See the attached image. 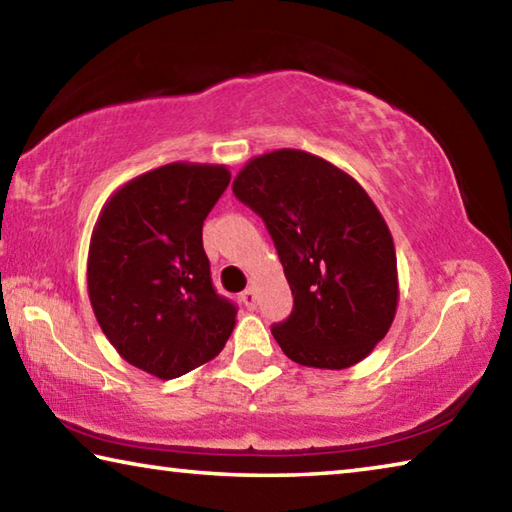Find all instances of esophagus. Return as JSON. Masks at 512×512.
<instances>
[{"label": "esophagus", "mask_w": 512, "mask_h": 512, "mask_svg": "<svg viewBox=\"0 0 512 512\" xmlns=\"http://www.w3.org/2000/svg\"><path fill=\"white\" fill-rule=\"evenodd\" d=\"M241 300H244V305L248 309H255V302H257V296H255V289L248 287L244 293H241Z\"/></svg>", "instance_id": "1"}]
</instances>
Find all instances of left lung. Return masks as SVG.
I'll return each instance as SVG.
<instances>
[{"label": "left lung", "mask_w": 512, "mask_h": 512, "mask_svg": "<svg viewBox=\"0 0 512 512\" xmlns=\"http://www.w3.org/2000/svg\"><path fill=\"white\" fill-rule=\"evenodd\" d=\"M232 192L262 216L293 293L271 332L300 366L343 370L384 339L397 309L391 230L348 173L280 149L250 160Z\"/></svg>", "instance_id": "obj_1"}]
</instances>
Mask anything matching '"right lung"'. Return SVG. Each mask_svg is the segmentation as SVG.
I'll return each mask as SVG.
<instances>
[{"label": "right lung", "instance_id": "add662e5", "mask_svg": "<svg viewBox=\"0 0 512 512\" xmlns=\"http://www.w3.org/2000/svg\"><path fill=\"white\" fill-rule=\"evenodd\" d=\"M228 183L223 164H164L119 187L94 225V316L121 357L158 379L214 359L235 329L203 250V221Z\"/></svg>", "mask_w": 512, "mask_h": 512}]
</instances>
